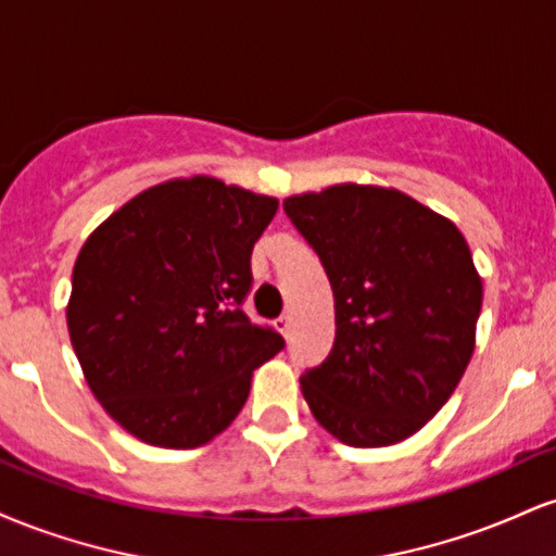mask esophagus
<instances>
[{
    "label": "esophagus",
    "mask_w": 556,
    "mask_h": 556,
    "mask_svg": "<svg viewBox=\"0 0 556 556\" xmlns=\"http://www.w3.org/2000/svg\"><path fill=\"white\" fill-rule=\"evenodd\" d=\"M274 327H277L279 331H282L285 337H290V331H292V318L287 316V314H285V316H279L277 321H274Z\"/></svg>",
    "instance_id": "1"
}]
</instances>
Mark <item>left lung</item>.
Here are the masks:
<instances>
[{
	"label": "left lung",
	"mask_w": 556,
	"mask_h": 556,
	"mask_svg": "<svg viewBox=\"0 0 556 556\" xmlns=\"http://www.w3.org/2000/svg\"><path fill=\"white\" fill-rule=\"evenodd\" d=\"M334 292V348L300 376L311 413L350 446L413 437L460 384L483 285L463 232L416 198L331 185L285 198Z\"/></svg>",
	"instance_id": "8db88e82"
}]
</instances>
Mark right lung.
Returning a JSON list of instances; mask_svg holds the SVG:
<instances>
[{"instance_id": "right-lung-1", "label": "right lung", "mask_w": 556, "mask_h": 556, "mask_svg": "<svg viewBox=\"0 0 556 556\" xmlns=\"http://www.w3.org/2000/svg\"><path fill=\"white\" fill-rule=\"evenodd\" d=\"M279 201L216 177L167 180L83 242L67 329L93 397L140 442L193 450L238 418L285 348L242 314L251 253Z\"/></svg>"}]
</instances>
